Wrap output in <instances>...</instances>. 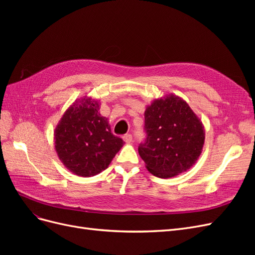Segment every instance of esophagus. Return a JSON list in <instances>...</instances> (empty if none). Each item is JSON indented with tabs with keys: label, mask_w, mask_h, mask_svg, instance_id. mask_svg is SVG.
Segmentation results:
<instances>
[{
	"label": "esophagus",
	"mask_w": 255,
	"mask_h": 255,
	"mask_svg": "<svg viewBox=\"0 0 255 255\" xmlns=\"http://www.w3.org/2000/svg\"><path fill=\"white\" fill-rule=\"evenodd\" d=\"M122 138H123V140H125L127 143L132 142V140H133V137H132V135H130V134H126Z\"/></svg>",
	"instance_id": "34e87169"
}]
</instances>
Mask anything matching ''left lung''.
I'll list each match as a JSON object with an SVG mask.
<instances>
[{
  "label": "left lung",
  "instance_id": "1",
  "mask_svg": "<svg viewBox=\"0 0 255 255\" xmlns=\"http://www.w3.org/2000/svg\"><path fill=\"white\" fill-rule=\"evenodd\" d=\"M144 129L146 139L138 153L148 171L160 179L188 170L201 155L204 126L180 97L169 94L146 106Z\"/></svg>",
  "mask_w": 255,
  "mask_h": 255
}]
</instances>
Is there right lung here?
Listing matches in <instances>:
<instances>
[{
    "label": "right lung",
    "instance_id": "obj_1",
    "mask_svg": "<svg viewBox=\"0 0 255 255\" xmlns=\"http://www.w3.org/2000/svg\"><path fill=\"white\" fill-rule=\"evenodd\" d=\"M100 105L99 100L88 96L75 100L54 130L57 156L75 175L89 177L102 172L125 144L112 133Z\"/></svg>",
    "mask_w": 255,
    "mask_h": 255
}]
</instances>
